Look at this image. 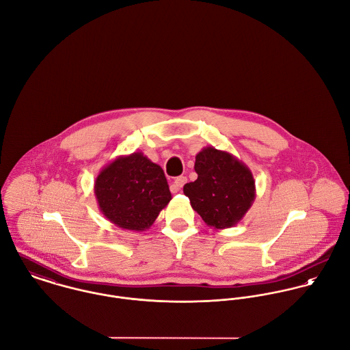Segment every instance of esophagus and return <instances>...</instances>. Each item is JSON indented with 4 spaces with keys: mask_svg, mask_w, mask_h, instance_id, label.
Instances as JSON below:
<instances>
[{
    "mask_svg": "<svg viewBox=\"0 0 350 350\" xmlns=\"http://www.w3.org/2000/svg\"><path fill=\"white\" fill-rule=\"evenodd\" d=\"M186 182H187V178H186V176H178V178L175 179L174 185L171 186V191H172V193H178V191L185 186Z\"/></svg>",
    "mask_w": 350,
    "mask_h": 350,
    "instance_id": "34e87169",
    "label": "esophagus"
}]
</instances>
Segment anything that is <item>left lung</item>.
I'll list each match as a JSON object with an SVG mask.
<instances>
[{
	"label": "left lung",
	"instance_id": "left-lung-1",
	"mask_svg": "<svg viewBox=\"0 0 350 350\" xmlns=\"http://www.w3.org/2000/svg\"><path fill=\"white\" fill-rule=\"evenodd\" d=\"M194 168L198 179L183 187L191 207L210 228L236 226L256 198L248 165L226 150L204 147L196 156Z\"/></svg>",
	"mask_w": 350,
	"mask_h": 350
}]
</instances>
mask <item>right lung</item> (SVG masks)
I'll return each mask as SVG.
<instances>
[{"label":"right lung","instance_id":"obj_1","mask_svg":"<svg viewBox=\"0 0 350 350\" xmlns=\"http://www.w3.org/2000/svg\"><path fill=\"white\" fill-rule=\"evenodd\" d=\"M94 194L105 218L132 232L150 229L172 200L164 171L143 152L106 164L96 178Z\"/></svg>","mask_w":350,"mask_h":350}]
</instances>
